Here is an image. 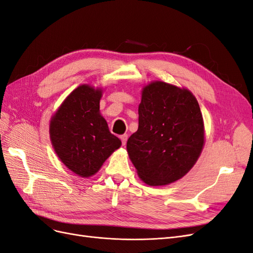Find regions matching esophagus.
Returning a JSON list of instances; mask_svg holds the SVG:
<instances>
[{
	"instance_id": "obj_1",
	"label": "esophagus",
	"mask_w": 253,
	"mask_h": 253,
	"mask_svg": "<svg viewBox=\"0 0 253 253\" xmlns=\"http://www.w3.org/2000/svg\"><path fill=\"white\" fill-rule=\"evenodd\" d=\"M120 139H121V142H122V144L126 145V140H127V135H126V134L121 135V136H120Z\"/></svg>"
}]
</instances>
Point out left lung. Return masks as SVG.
Instances as JSON below:
<instances>
[{
	"label": "left lung",
	"mask_w": 253,
	"mask_h": 253,
	"mask_svg": "<svg viewBox=\"0 0 253 253\" xmlns=\"http://www.w3.org/2000/svg\"><path fill=\"white\" fill-rule=\"evenodd\" d=\"M138 129L126 151L140 179L149 186L169 185L183 177L205 144L200 104L191 91L164 81L143 86Z\"/></svg>",
	"instance_id": "8db88e82"
}]
</instances>
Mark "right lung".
Returning <instances> with one entry per match:
<instances>
[{
	"label": "right lung",
	"instance_id": "add662e5",
	"mask_svg": "<svg viewBox=\"0 0 253 253\" xmlns=\"http://www.w3.org/2000/svg\"><path fill=\"white\" fill-rule=\"evenodd\" d=\"M102 89L89 84L75 88L52 115L49 137L62 164L81 177L95 175L121 140L100 114Z\"/></svg>",
	"mask_w": 253,
	"mask_h": 253
}]
</instances>
